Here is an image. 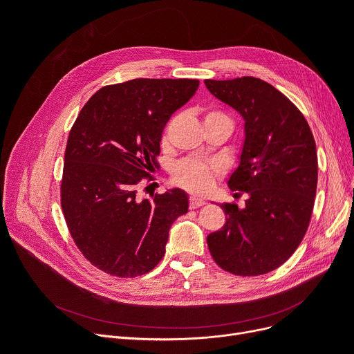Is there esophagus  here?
Wrapping results in <instances>:
<instances>
[{
	"label": "esophagus",
	"instance_id": "obj_1",
	"mask_svg": "<svg viewBox=\"0 0 354 354\" xmlns=\"http://www.w3.org/2000/svg\"><path fill=\"white\" fill-rule=\"evenodd\" d=\"M205 201H203L202 198H198V196H191L189 198V207L191 208H199L202 205H205Z\"/></svg>",
	"mask_w": 354,
	"mask_h": 354
}]
</instances>
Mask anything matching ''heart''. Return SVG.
I'll return each mask as SVG.
<instances>
[{
  "mask_svg": "<svg viewBox=\"0 0 354 354\" xmlns=\"http://www.w3.org/2000/svg\"><path fill=\"white\" fill-rule=\"evenodd\" d=\"M205 119H219L231 124L230 119L221 111H209ZM219 175L218 167L201 163L196 160H182L174 167V182L189 192L205 194L208 192Z\"/></svg>",
  "mask_w": 354,
  "mask_h": 354,
  "instance_id": "obj_1",
  "label": "heart"
}]
</instances>
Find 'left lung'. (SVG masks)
Wrapping results in <instances>:
<instances>
[{
  "label": "left lung",
  "mask_w": 354,
  "mask_h": 354,
  "mask_svg": "<svg viewBox=\"0 0 354 354\" xmlns=\"http://www.w3.org/2000/svg\"><path fill=\"white\" fill-rule=\"evenodd\" d=\"M205 86L245 122L228 187L248 194L244 208L221 203L227 222L208 235V248L228 272L267 274L287 261L307 232L317 191L315 142L301 111L270 83L247 76Z\"/></svg>",
  "instance_id": "left-lung-1"
}]
</instances>
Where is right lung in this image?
I'll use <instances>...</instances> for the list:
<instances>
[{
	"instance_id": "1",
	"label": "right lung",
	"mask_w": 354,
	"mask_h": 354,
	"mask_svg": "<svg viewBox=\"0 0 354 354\" xmlns=\"http://www.w3.org/2000/svg\"><path fill=\"white\" fill-rule=\"evenodd\" d=\"M192 79H135L104 86L82 109L64 153L62 208L77 248L99 270L136 277L165 255L188 194L139 199L136 185L159 167L163 127L198 90Z\"/></svg>"
}]
</instances>
